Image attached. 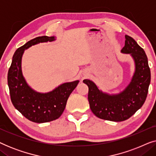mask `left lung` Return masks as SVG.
I'll return each instance as SVG.
<instances>
[{
	"label": "left lung",
	"instance_id": "obj_1",
	"mask_svg": "<svg viewBox=\"0 0 156 156\" xmlns=\"http://www.w3.org/2000/svg\"><path fill=\"white\" fill-rule=\"evenodd\" d=\"M125 45L121 52L130 54L135 62V72L124 90L111 95L100 91L94 83L84 80L89 87L88 100L91 112L98 118L112 121L129 119L146 101L151 82V70L144 49L131 37L125 35Z\"/></svg>",
	"mask_w": 156,
	"mask_h": 156
}]
</instances>
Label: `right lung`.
I'll return each mask as SVG.
<instances>
[{"instance_id":"obj_1","label":"right lung","mask_w":156,"mask_h":156,"mask_svg":"<svg viewBox=\"0 0 156 156\" xmlns=\"http://www.w3.org/2000/svg\"><path fill=\"white\" fill-rule=\"evenodd\" d=\"M54 36H42L30 40L17 49L8 73L10 99L15 108L25 118L35 123H45L58 119L65 110L70 94L79 81L64 83L48 93L34 91L25 82L21 70V59L24 50L40 42L54 41Z\"/></svg>"}]
</instances>
